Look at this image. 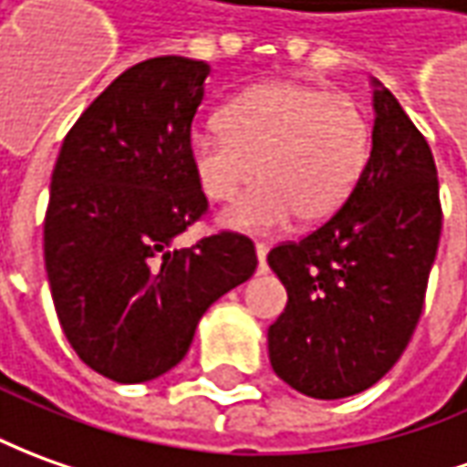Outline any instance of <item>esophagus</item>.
<instances>
[{
    "label": "esophagus",
    "instance_id": "34e87169",
    "mask_svg": "<svg viewBox=\"0 0 467 467\" xmlns=\"http://www.w3.org/2000/svg\"><path fill=\"white\" fill-rule=\"evenodd\" d=\"M266 254H269V246L266 244H256V259H259V272H266Z\"/></svg>",
    "mask_w": 467,
    "mask_h": 467
}]
</instances>
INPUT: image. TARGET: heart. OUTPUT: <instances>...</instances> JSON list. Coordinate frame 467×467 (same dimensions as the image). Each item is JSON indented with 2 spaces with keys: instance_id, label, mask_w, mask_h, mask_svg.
<instances>
[{
  "instance_id": "b5f03b06",
  "label": "heart",
  "mask_w": 467,
  "mask_h": 467,
  "mask_svg": "<svg viewBox=\"0 0 467 467\" xmlns=\"http://www.w3.org/2000/svg\"><path fill=\"white\" fill-rule=\"evenodd\" d=\"M371 152V124L348 93L317 83L275 80L241 93L191 134L188 157L198 191L211 202L234 201L256 172L265 178L236 201L223 223L275 231L297 215L323 223L348 201Z\"/></svg>"
}]
</instances>
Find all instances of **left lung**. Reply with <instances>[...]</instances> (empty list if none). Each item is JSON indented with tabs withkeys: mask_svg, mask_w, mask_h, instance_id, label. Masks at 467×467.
I'll return each instance as SVG.
<instances>
[{
	"mask_svg": "<svg viewBox=\"0 0 467 467\" xmlns=\"http://www.w3.org/2000/svg\"><path fill=\"white\" fill-rule=\"evenodd\" d=\"M374 109L371 154L348 201L266 256L287 289L269 327V361L313 400L358 394L400 361L442 231L430 144L391 91H374Z\"/></svg>",
	"mask_w": 467,
	"mask_h": 467,
	"instance_id": "obj_1",
	"label": "left lung"
}]
</instances>
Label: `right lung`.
Here are the masks:
<instances>
[{
    "mask_svg": "<svg viewBox=\"0 0 467 467\" xmlns=\"http://www.w3.org/2000/svg\"><path fill=\"white\" fill-rule=\"evenodd\" d=\"M208 73L180 56L127 67L70 127L53 170L45 269L57 320L80 361L119 384L178 366L202 313L256 269L236 231L172 244L208 211L188 157Z\"/></svg>",
    "mask_w": 467,
    "mask_h": 467,
    "instance_id": "add662e5",
    "label": "right lung"
}]
</instances>
